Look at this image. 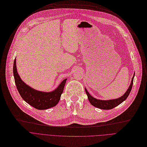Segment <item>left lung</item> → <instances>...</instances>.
<instances>
[{"instance_id":"1","label":"left lung","mask_w":147,"mask_h":147,"mask_svg":"<svg viewBox=\"0 0 147 147\" xmlns=\"http://www.w3.org/2000/svg\"><path fill=\"white\" fill-rule=\"evenodd\" d=\"M134 76L135 74L134 75V76L131 79V84L129 87V88L127 89V92H125L123 96H122L121 97H119V98H117L116 99H111V100H99V99H97L94 97H92L91 96L89 93L88 92V91L86 90V88H85L86 90V93L87 95L88 100L90 101V103L93 105L94 107L98 108L100 109H111L114 108H115V107L118 106V105H120V103H121L123 102H124L125 99L127 98L128 96L129 95L131 90V88L133 86V82H134Z\"/></svg>"}]
</instances>
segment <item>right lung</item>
<instances>
[{
    "instance_id": "1",
    "label": "right lung",
    "mask_w": 147,
    "mask_h": 147,
    "mask_svg": "<svg viewBox=\"0 0 147 147\" xmlns=\"http://www.w3.org/2000/svg\"><path fill=\"white\" fill-rule=\"evenodd\" d=\"M15 83L18 92L24 101L37 109L43 110L55 107L59 103L63 92L66 79L63 81L58 87L51 92H44L34 90L24 82L18 74L16 59L13 66Z\"/></svg>"
}]
</instances>
